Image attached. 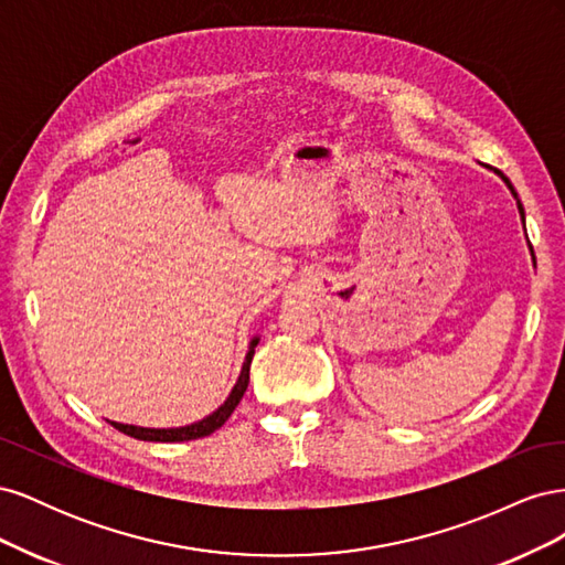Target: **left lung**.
Wrapping results in <instances>:
<instances>
[{"instance_id":"1","label":"left lung","mask_w":565,"mask_h":565,"mask_svg":"<svg viewBox=\"0 0 565 565\" xmlns=\"http://www.w3.org/2000/svg\"><path fill=\"white\" fill-rule=\"evenodd\" d=\"M492 172H494V174H498V177H500V179H502V181L507 183V188H509V191H511V195H514V200H516V207H519V214H521V218L525 221V212H523V204H521V200H519V195H516V191H514V185H511V181H509V179H507V177H504L502 172H498V169H492Z\"/></svg>"}]
</instances>
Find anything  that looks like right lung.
I'll return each instance as SVG.
<instances>
[{"instance_id": "1", "label": "right lung", "mask_w": 565, "mask_h": 565, "mask_svg": "<svg viewBox=\"0 0 565 565\" xmlns=\"http://www.w3.org/2000/svg\"><path fill=\"white\" fill-rule=\"evenodd\" d=\"M259 344V334L249 339V349L245 355V363L241 370V377H237L235 386L231 388L228 398L221 403L212 415L202 417L200 422L193 424H185V426H172V429H150V426H136V424H122V422H110L117 431H122L131 438H139V440H156V443H181V440H195V438H204L214 434L216 429L224 426V422L233 415V409L237 407V403L243 401L247 384H249V365H252V358H254V349Z\"/></svg>"}]
</instances>
